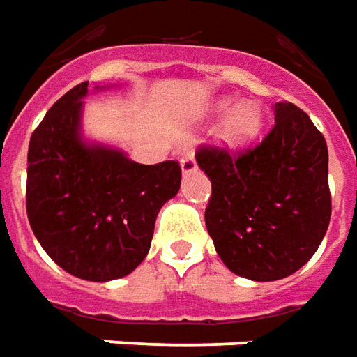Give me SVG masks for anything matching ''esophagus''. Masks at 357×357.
<instances>
[{"instance_id":"34e87169","label":"esophagus","mask_w":357,"mask_h":357,"mask_svg":"<svg viewBox=\"0 0 357 357\" xmlns=\"http://www.w3.org/2000/svg\"><path fill=\"white\" fill-rule=\"evenodd\" d=\"M181 169H183V174H192L196 169H198V165H196V159H194L192 155H186L181 159Z\"/></svg>"}]
</instances>
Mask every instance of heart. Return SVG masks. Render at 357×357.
<instances>
[{"label": "heart", "instance_id": "obj_1", "mask_svg": "<svg viewBox=\"0 0 357 357\" xmlns=\"http://www.w3.org/2000/svg\"><path fill=\"white\" fill-rule=\"evenodd\" d=\"M221 119L215 139L218 146L227 147V149H243L252 144L262 132L264 126V116L262 110L255 100H239L235 105V99L231 97H220L211 100L204 110L206 120Z\"/></svg>", "mask_w": 357, "mask_h": 357}]
</instances>
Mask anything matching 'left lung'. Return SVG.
I'll return each instance as SVG.
<instances>
[{"label": "left lung", "instance_id": "left-lung-1", "mask_svg": "<svg viewBox=\"0 0 357 357\" xmlns=\"http://www.w3.org/2000/svg\"><path fill=\"white\" fill-rule=\"evenodd\" d=\"M274 128L237 159L202 149L211 181L206 227L233 274L252 282L291 276L313 257L331 221L328 149L311 118L291 102L274 105Z\"/></svg>", "mask_w": 357, "mask_h": 357}]
</instances>
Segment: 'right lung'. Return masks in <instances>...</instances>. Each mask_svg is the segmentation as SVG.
Segmentation results:
<instances>
[{"label": "right lung", "instance_id": "add662e5", "mask_svg": "<svg viewBox=\"0 0 357 357\" xmlns=\"http://www.w3.org/2000/svg\"><path fill=\"white\" fill-rule=\"evenodd\" d=\"M87 85L56 100L31 136L26 215L58 266L87 282H110L147 257L157 213L181 188V167L136 163L122 147L85 136Z\"/></svg>", "mask_w": 357, "mask_h": 357}]
</instances>
